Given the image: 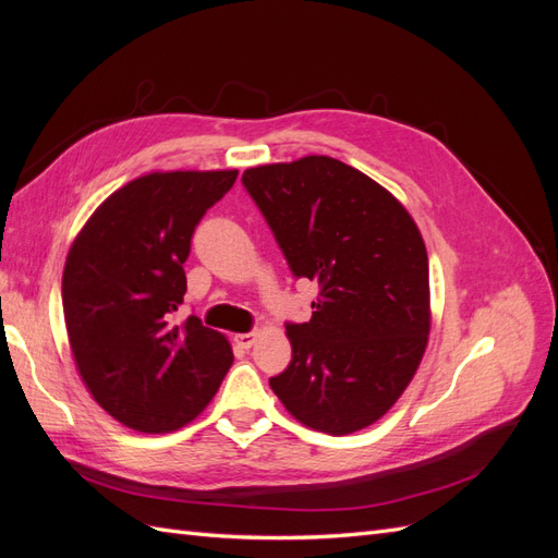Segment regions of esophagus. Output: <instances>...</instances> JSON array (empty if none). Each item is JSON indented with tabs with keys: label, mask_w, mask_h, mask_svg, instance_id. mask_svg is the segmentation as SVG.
Wrapping results in <instances>:
<instances>
[{
	"label": "esophagus",
	"mask_w": 558,
	"mask_h": 558,
	"mask_svg": "<svg viewBox=\"0 0 558 558\" xmlns=\"http://www.w3.org/2000/svg\"><path fill=\"white\" fill-rule=\"evenodd\" d=\"M234 342H238L242 349H251V344L256 342V332H240V335H234Z\"/></svg>",
	"instance_id": "1"
}]
</instances>
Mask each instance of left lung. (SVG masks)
<instances>
[{
  "label": "left lung",
  "mask_w": 558,
  "mask_h": 558,
  "mask_svg": "<svg viewBox=\"0 0 558 558\" xmlns=\"http://www.w3.org/2000/svg\"><path fill=\"white\" fill-rule=\"evenodd\" d=\"M295 279L318 283L293 359L269 386L300 424H375L412 381L430 330L428 256L412 216L353 167L307 156L242 174Z\"/></svg>",
  "instance_id": "left-lung-1"
}]
</instances>
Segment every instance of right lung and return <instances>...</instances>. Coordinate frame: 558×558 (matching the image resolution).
Wrapping results in <instances>:
<instances>
[{
	"label": "right lung",
	"instance_id": "1",
	"mask_svg": "<svg viewBox=\"0 0 558 558\" xmlns=\"http://www.w3.org/2000/svg\"><path fill=\"white\" fill-rule=\"evenodd\" d=\"M238 170L154 172L102 202L70 248L62 275L66 335L88 391L123 426L170 433L221 386L232 349L183 305V263L202 216Z\"/></svg>",
	"mask_w": 558,
	"mask_h": 558
}]
</instances>
